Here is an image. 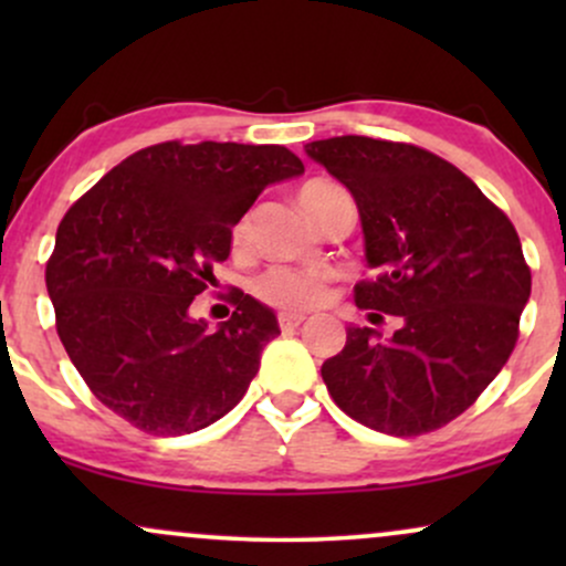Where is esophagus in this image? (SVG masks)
Here are the masks:
<instances>
[{
	"instance_id": "34e87169",
	"label": "esophagus",
	"mask_w": 566,
	"mask_h": 566,
	"mask_svg": "<svg viewBox=\"0 0 566 566\" xmlns=\"http://www.w3.org/2000/svg\"><path fill=\"white\" fill-rule=\"evenodd\" d=\"M303 322H305V316L295 314V311H282V314H279V327L282 329H295V327H301Z\"/></svg>"
}]
</instances>
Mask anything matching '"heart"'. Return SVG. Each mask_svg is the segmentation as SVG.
I'll list each match as a JSON object with an SVG mask.
<instances>
[{"label":"heart","instance_id":"b5f03b06","mask_svg":"<svg viewBox=\"0 0 566 566\" xmlns=\"http://www.w3.org/2000/svg\"><path fill=\"white\" fill-rule=\"evenodd\" d=\"M335 184L329 180H308L297 193L301 199L303 210H314V205L322 197H327L329 191H335ZM247 237V220L237 226L233 231V242L242 244ZM255 292L263 297L265 303L276 305V308H292V311H305V308H314L327 301V292H329V276L324 274L319 269H279L265 271V274L258 279Z\"/></svg>","mask_w":566,"mask_h":566}]
</instances>
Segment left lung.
I'll use <instances>...</instances> for the list:
<instances>
[{"instance_id":"obj_1","label":"left lung","mask_w":566,"mask_h":566,"mask_svg":"<svg viewBox=\"0 0 566 566\" xmlns=\"http://www.w3.org/2000/svg\"><path fill=\"white\" fill-rule=\"evenodd\" d=\"M305 154L348 188L375 271L359 308L399 316L382 337L348 327L322 365L335 405L391 437L437 431L465 412L509 361L532 274L513 223L469 175L409 143L365 135Z\"/></svg>"}]
</instances>
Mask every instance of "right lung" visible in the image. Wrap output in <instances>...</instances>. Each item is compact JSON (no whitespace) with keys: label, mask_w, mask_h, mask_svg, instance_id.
I'll return each mask as SVG.
<instances>
[{"label":"right lung","mask_w":566,"mask_h":566,"mask_svg":"<svg viewBox=\"0 0 566 566\" xmlns=\"http://www.w3.org/2000/svg\"><path fill=\"white\" fill-rule=\"evenodd\" d=\"M297 175L284 146L170 140L127 157L66 212L44 279L69 359L112 412L180 437L242 401L276 314L237 290L231 319L210 329L191 303L258 193Z\"/></svg>","instance_id":"obj_1"}]
</instances>
